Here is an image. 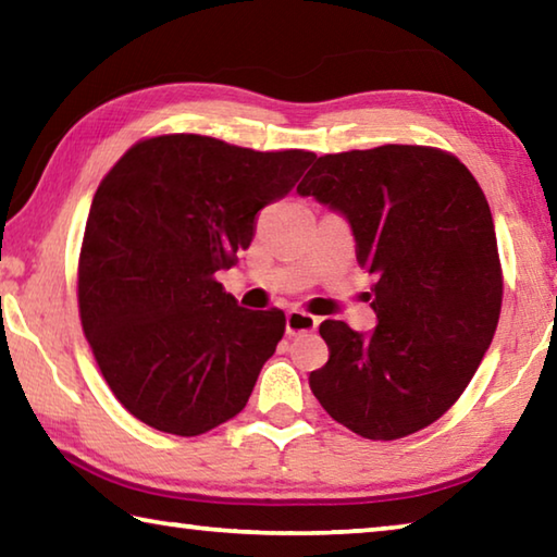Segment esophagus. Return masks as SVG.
Returning a JSON list of instances; mask_svg holds the SVG:
<instances>
[{
  "label": "esophagus",
  "instance_id": "1",
  "mask_svg": "<svg viewBox=\"0 0 557 557\" xmlns=\"http://www.w3.org/2000/svg\"><path fill=\"white\" fill-rule=\"evenodd\" d=\"M319 326V319L307 314V312H299V309H292L285 317V329L289 336H297V334H307V332H314Z\"/></svg>",
  "mask_w": 557,
  "mask_h": 557
}]
</instances>
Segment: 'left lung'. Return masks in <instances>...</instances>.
I'll return each mask as SVG.
<instances>
[{
    "label": "left lung",
    "mask_w": 557,
    "mask_h": 557,
    "mask_svg": "<svg viewBox=\"0 0 557 557\" xmlns=\"http://www.w3.org/2000/svg\"><path fill=\"white\" fill-rule=\"evenodd\" d=\"M344 215L358 265L379 282L375 324L326 319L329 361L309 373L322 408L366 440L442 418L476 373L502 312L494 219L476 178L432 147L383 145L319 157L297 186Z\"/></svg>",
    "instance_id": "obj_1"
}]
</instances>
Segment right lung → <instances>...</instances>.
<instances>
[{
    "label": "right lung",
    "mask_w": 557,
    "mask_h": 557,
    "mask_svg": "<svg viewBox=\"0 0 557 557\" xmlns=\"http://www.w3.org/2000/svg\"><path fill=\"white\" fill-rule=\"evenodd\" d=\"M312 159L164 135L127 149L100 182L81 248V322L110 391L145 425L194 437L245 408L285 314L240 307L215 272Z\"/></svg>",
    "instance_id": "right-lung-1"
}]
</instances>
